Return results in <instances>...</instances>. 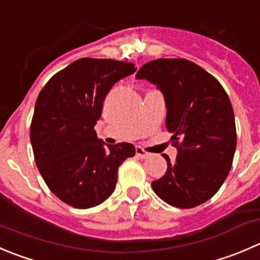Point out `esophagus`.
Masks as SVG:
<instances>
[{
	"mask_svg": "<svg viewBox=\"0 0 260 260\" xmlns=\"http://www.w3.org/2000/svg\"><path fill=\"white\" fill-rule=\"evenodd\" d=\"M136 155H137V157H140V158H147L148 156H150V153L146 152L142 147L137 146V147H136Z\"/></svg>",
	"mask_w": 260,
	"mask_h": 260,
	"instance_id": "obj_1",
	"label": "esophagus"
}]
</instances>
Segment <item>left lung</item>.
<instances>
[{"label":"left lung","mask_w":260,"mask_h":260,"mask_svg":"<svg viewBox=\"0 0 260 260\" xmlns=\"http://www.w3.org/2000/svg\"><path fill=\"white\" fill-rule=\"evenodd\" d=\"M136 79L164 94L166 128L178 150L164 156L168 170L152 181L158 197L178 208H193L212 198L233 165L236 127L233 105L220 82L184 58H160L143 64Z\"/></svg>","instance_id":"obj_1"}]
</instances>
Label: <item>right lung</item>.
Masks as SVG:
<instances>
[{
    "label": "right lung",
    "instance_id": "1",
    "mask_svg": "<svg viewBox=\"0 0 260 260\" xmlns=\"http://www.w3.org/2000/svg\"><path fill=\"white\" fill-rule=\"evenodd\" d=\"M136 70L129 62L81 58L39 92L30 142L45 184L62 202L75 208L104 202L114 190L120 164L135 156L132 143L104 146L94 127L113 85Z\"/></svg>",
    "mask_w": 260,
    "mask_h": 260
}]
</instances>
